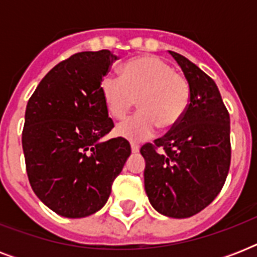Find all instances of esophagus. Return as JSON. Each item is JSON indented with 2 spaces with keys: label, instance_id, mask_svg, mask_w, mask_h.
<instances>
[{
  "label": "esophagus",
  "instance_id": "esophagus-1",
  "mask_svg": "<svg viewBox=\"0 0 257 257\" xmlns=\"http://www.w3.org/2000/svg\"><path fill=\"white\" fill-rule=\"evenodd\" d=\"M131 149H132V153H137L140 151V147L137 144H135V143H131Z\"/></svg>",
  "mask_w": 257,
  "mask_h": 257
}]
</instances>
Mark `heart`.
<instances>
[{
  "label": "heart",
  "instance_id": "heart-1",
  "mask_svg": "<svg viewBox=\"0 0 257 257\" xmlns=\"http://www.w3.org/2000/svg\"><path fill=\"white\" fill-rule=\"evenodd\" d=\"M121 78L105 76L100 92L105 108L114 120H124L136 105L140 112L116 128L117 136L144 141L157 128L179 124L189 104V85L183 76L157 56H140L121 66Z\"/></svg>",
  "mask_w": 257,
  "mask_h": 257
}]
</instances>
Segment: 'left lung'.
Listing matches in <instances>:
<instances>
[{
  "mask_svg": "<svg viewBox=\"0 0 257 257\" xmlns=\"http://www.w3.org/2000/svg\"><path fill=\"white\" fill-rule=\"evenodd\" d=\"M169 54L189 85V104L179 124L140 149L144 185L159 213L187 219L215 200L231 164L229 114L215 81L181 54ZM161 149V153L157 149Z\"/></svg>",
  "mask_w": 257,
  "mask_h": 257,
  "instance_id": "1",
  "label": "left lung"
}]
</instances>
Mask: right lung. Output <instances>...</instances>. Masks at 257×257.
<instances>
[{
  "label": "right lung",
  "mask_w": 257,
  "mask_h": 257,
  "mask_svg": "<svg viewBox=\"0 0 257 257\" xmlns=\"http://www.w3.org/2000/svg\"><path fill=\"white\" fill-rule=\"evenodd\" d=\"M116 60L106 49L73 54L42 78L26 105L22 149L29 183L64 217L100 211L131 156L122 137L101 140L114 124L100 84Z\"/></svg>",
  "instance_id": "1"
}]
</instances>
